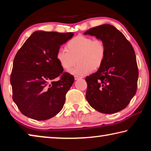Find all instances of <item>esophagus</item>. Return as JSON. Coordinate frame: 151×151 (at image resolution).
Wrapping results in <instances>:
<instances>
[{"label": "esophagus", "instance_id": "obj_1", "mask_svg": "<svg viewBox=\"0 0 151 151\" xmlns=\"http://www.w3.org/2000/svg\"><path fill=\"white\" fill-rule=\"evenodd\" d=\"M80 78H81V77H80V76H75V81H77V80H78V79H80Z\"/></svg>", "mask_w": 151, "mask_h": 151}]
</instances>
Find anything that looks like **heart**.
Returning a JSON list of instances; mask_svg holds the SVG:
<instances>
[{
  "label": "heart",
  "mask_w": 151,
  "mask_h": 151,
  "mask_svg": "<svg viewBox=\"0 0 151 151\" xmlns=\"http://www.w3.org/2000/svg\"><path fill=\"white\" fill-rule=\"evenodd\" d=\"M66 48H60L56 58L65 70H69L77 62L78 65L68 71L74 75L84 76L91 70H98L105 59L106 48L104 42L90 37L76 36L67 42Z\"/></svg>",
  "instance_id": "1"
}]
</instances>
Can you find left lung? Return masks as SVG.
<instances>
[{
    "instance_id": "1",
    "label": "left lung",
    "mask_w": 151,
    "mask_h": 151,
    "mask_svg": "<svg viewBox=\"0 0 151 151\" xmlns=\"http://www.w3.org/2000/svg\"><path fill=\"white\" fill-rule=\"evenodd\" d=\"M84 35L95 36L103 40L106 48L103 65L85 78L86 100L102 113L121 111L137 92L139 70L133 48L124 35L111 24L92 28Z\"/></svg>"
}]
</instances>
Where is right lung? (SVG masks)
Wrapping results in <instances>:
<instances>
[{
	"instance_id": "add662e5",
	"label": "right lung",
	"mask_w": 151,
	"mask_h": 151,
	"mask_svg": "<svg viewBox=\"0 0 151 151\" xmlns=\"http://www.w3.org/2000/svg\"><path fill=\"white\" fill-rule=\"evenodd\" d=\"M73 35V32L37 30L17 52L11 84L12 99L24 115L45 121L62 110L66 94L75 79L69 73H63L56 56L60 45Z\"/></svg>"
}]
</instances>
